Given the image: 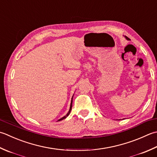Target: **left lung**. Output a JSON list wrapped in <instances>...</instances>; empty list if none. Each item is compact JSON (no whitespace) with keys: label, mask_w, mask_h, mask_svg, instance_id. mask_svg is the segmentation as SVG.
<instances>
[{"label":"left lung","mask_w":157,"mask_h":157,"mask_svg":"<svg viewBox=\"0 0 157 157\" xmlns=\"http://www.w3.org/2000/svg\"><path fill=\"white\" fill-rule=\"evenodd\" d=\"M126 38H127V37H126Z\"/></svg>","instance_id":"left-lung-1"}]
</instances>
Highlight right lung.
Wrapping results in <instances>:
<instances>
[{
  "label": "right lung",
  "instance_id": "1",
  "mask_svg": "<svg viewBox=\"0 0 157 157\" xmlns=\"http://www.w3.org/2000/svg\"><path fill=\"white\" fill-rule=\"evenodd\" d=\"M72 99H73V98H72ZM71 99V105H70V109H69V112L67 113V115L66 116H64V117H63L62 118H60V119H59L58 120V121H62V120H63V119H64V118H66L67 116H69V114L70 113V112H71V109H72V102H73V100Z\"/></svg>",
  "mask_w": 157,
  "mask_h": 157
}]
</instances>
